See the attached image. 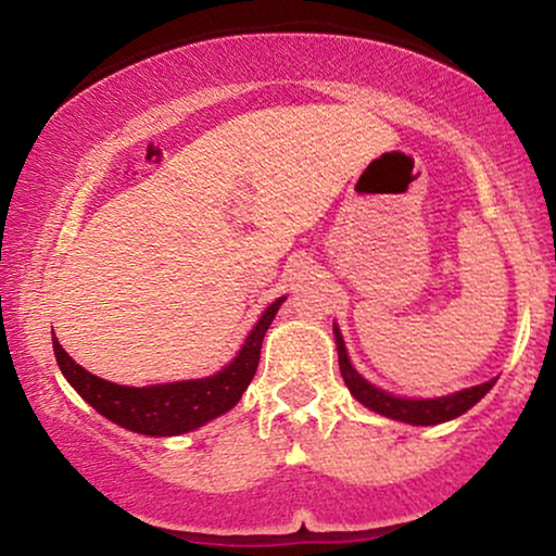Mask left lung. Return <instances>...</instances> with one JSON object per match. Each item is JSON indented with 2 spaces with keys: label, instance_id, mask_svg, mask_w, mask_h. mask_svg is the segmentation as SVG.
<instances>
[{
  "label": "left lung",
  "instance_id": "1",
  "mask_svg": "<svg viewBox=\"0 0 556 556\" xmlns=\"http://www.w3.org/2000/svg\"><path fill=\"white\" fill-rule=\"evenodd\" d=\"M334 340H337V355H340V371L344 384H348L353 397L363 402L366 407H371L374 413H381V416L392 418V420H402V424H413V426H433V424H444V420H452L457 416H463L465 410L476 405L483 394L494 387V381H486V384H478L470 389H463V392L450 394V397H439V400H402V397H392V394L381 392L374 384H368L363 376L350 366L348 361V350H344V340L340 334V329L334 327Z\"/></svg>",
  "mask_w": 556,
  "mask_h": 556
}]
</instances>
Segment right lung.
Segmentation results:
<instances>
[{
  "label": "right lung",
  "instance_id": "right-lung-1",
  "mask_svg": "<svg viewBox=\"0 0 556 556\" xmlns=\"http://www.w3.org/2000/svg\"><path fill=\"white\" fill-rule=\"evenodd\" d=\"M282 300L285 298L274 300L269 308L264 311L251 337L242 344L238 358L229 363L225 371L208 376V379L175 381V384L159 387H119L78 366L62 350L56 337H52L54 355L65 379L75 387V392L88 405L96 407L101 416L110 418L112 424L123 426L127 431L146 433V437H177V433L193 431L198 426L208 424L212 418L238 405L242 392L256 376L261 342H264L266 329L277 316Z\"/></svg>",
  "mask_w": 556,
  "mask_h": 556
}]
</instances>
